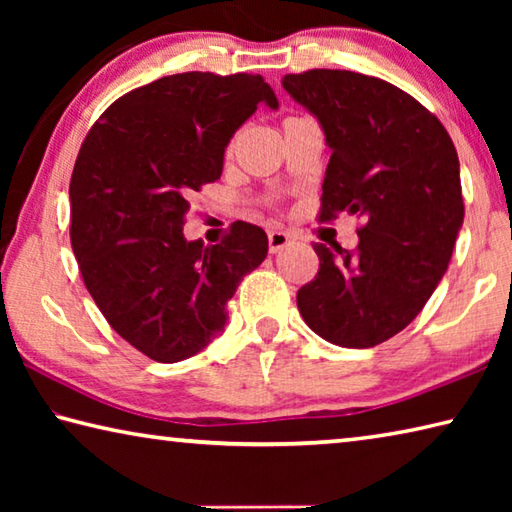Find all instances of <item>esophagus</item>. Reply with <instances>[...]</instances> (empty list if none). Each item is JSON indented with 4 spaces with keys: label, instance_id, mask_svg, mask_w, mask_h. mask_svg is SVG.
I'll use <instances>...</instances> for the list:
<instances>
[{
    "label": "esophagus",
    "instance_id": "esophagus-1",
    "mask_svg": "<svg viewBox=\"0 0 512 512\" xmlns=\"http://www.w3.org/2000/svg\"><path fill=\"white\" fill-rule=\"evenodd\" d=\"M289 241H291V237L284 230L268 232V250H271V253H280L282 248L289 246Z\"/></svg>",
    "mask_w": 512,
    "mask_h": 512
}]
</instances>
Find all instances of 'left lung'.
Segmentation results:
<instances>
[{"instance_id": "8db88e82", "label": "left lung", "mask_w": 512, "mask_h": 512, "mask_svg": "<svg viewBox=\"0 0 512 512\" xmlns=\"http://www.w3.org/2000/svg\"><path fill=\"white\" fill-rule=\"evenodd\" d=\"M332 151L320 219L359 214L354 253L314 244L318 275L298 291L305 323L341 348L391 339L443 280L463 225L461 164L445 126L409 94L345 69L287 74Z\"/></svg>"}]
</instances>
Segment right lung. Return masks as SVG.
I'll return each instance as SVG.
<instances>
[{
	"mask_svg": "<svg viewBox=\"0 0 512 512\" xmlns=\"http://www.w3.org/2000/svg\"><path fill=\"white\" fill-rule=\"evenodd\" d=\"M262 103L280 106L259 74L162 76L112 103L81 146L69 185L76 262L110 327L153 361L207 348L241 277L266 259L253 223H232L216 246L183 235L189 196L221 178L225 146Z\"/></svg>",
	"mask_w": 512,
	"mask_h": 512,
	"instance_id": "1",
	"label": "right lung"
}]
</instances>
